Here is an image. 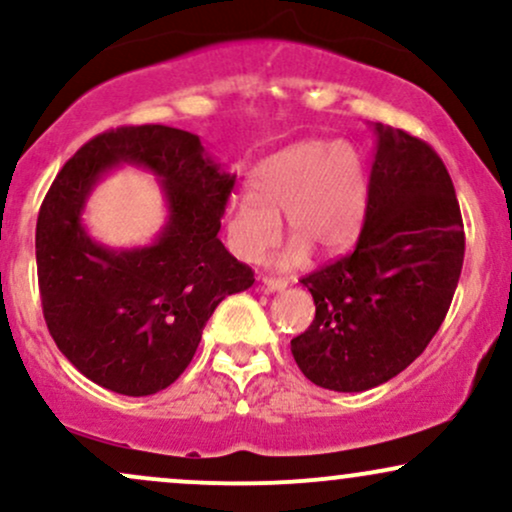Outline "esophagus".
Returning <instances> with one entry per match:
<instances>
[{"label": "esophagus", "mask_w": 512, "mask_h": 512, "mask_svg": "<svg viewBox=\"0 0 512 512\" xmlns=\"http://www.w3.org/2000/svg\"><path fill=\"white\" fill-rule=\"evenodd\" d=\"M260 286L264 291H269V293H274V291H284L286 286V281L284 279H272V276H262V281H260Z\"/></svg>", "instance_id": "esophagus-1"}]
</instances>
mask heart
Segmentation results:
<instances>
[{
  "label": "heart",
  "mask_w": 512,
  "mask_h": 512,
  "mask_svg": "<svg viewBox=\"0 0 512 512\" xmlns=\"http://www.w3.org/2000/svg\"><path fill=\"white\" fill-rule=\"evenodd\" d=\"M366 199V166L354 144L303 139L252 170L250 195L228 199L223 207L228 248L238 260L257 262L279 238V216H284L293 240L276 264L301 267L310 250L332 255L356 238Z\"/></svg>",
  "instance_id": "obj_1"
}]
</instances>
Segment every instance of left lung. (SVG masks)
I'll list each match as a JSON object with an SVG mask.
<instances>
[{"label":"left lung","instance_id":"left-lung-1","mask_svg":"<svg viewBox=\"0 0 512 512\" xmlns=\"http://www.w3.org/2000/svg\"><path fill=\"white\" fill-rule=\"evenodd\" d=\"M375 161L356 250L301 279L315 320L291 339L310 383L363 392L402 373L455 296L464 228L455 187L436 151L375 122Z\"/></svg>","mask_w":512,"mask_h":512}]
</instances>
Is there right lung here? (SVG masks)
Listing matches in <instances>:
<instances>
[{"mask_svg": "<svg viewBox=\"0 0 512 512\" xmlns=\"http://www.w3.org/2000/svg\"><path fill=\"white\" fill-rule=\"evenodd\" d=\"M120 165L149 169L167 199V223L139 249H108L83 226L92 187ZM233 182L197 134L166 125L110 129L64 163L40 207L35 260L48 330L81 375L146 397L190 366L216 305L255 281L219 240Z\"/></svg>", "mask_w": 512, "mask_h": 512, "instance_id": "add662e5", "label": "right lung"}]
</instances>
